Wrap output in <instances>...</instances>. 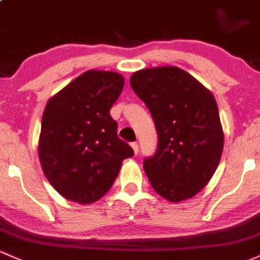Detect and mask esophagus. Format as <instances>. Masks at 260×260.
I'll return each mask as SVG.
<instances>
[{"instance_id":"obj_1","label":"esophagus","mask_w":260,"mask_h":260,"mask_svg":"<svg viewBox=\"0 0 260 260\" xmlns=\"http://www.w3.org/2000/svg\"><path fill=\"white\" fill-rule=\"evenodd\" d=\"M131 147H133L134 153H135V155H138V152H139V145L136 144V142H133V144H131Z\"/></svg>"}]
</instances>
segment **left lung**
I'll list each match as a JSON object with an SVG mask.
<instances>
[{
	"mask_svg": "<svg viewBox=\"0 0 260 260\" xmlns=\"http://www.w3.org/2000/svg\"><path fill=\"white\" fill-rule=\"evenodd\" d=\"M130 84L157 130V151L144 162L152 188L170 202L196 196L216 172L224 145L213 94L172 66L135 72Z\"/></svg>",
	"mask_w": 260,
	"mask_h": 260,
	"instance_id": "left-lung-1",
	"label": "left lung"
}]
</instances>
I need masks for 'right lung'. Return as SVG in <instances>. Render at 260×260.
Instances as JSON below:
<instances>
[{"instance_id": "right-lung-1", "label": "right lung", "mask_w": 260, "mask_h": 260, "mask_svg": "<svg viewBox=\"0 0 260 260\" xmlns=\"http://www.w3.org/2000/svg\"><path fill=\"white\" fill-rule=\"evenodd\" d=\"M121 74L90 69L47 102L38 156L49 183L72 202H96L111 188L133 149L116 134L110 109L124 88Z\"/></svg>"}]
</instances>
